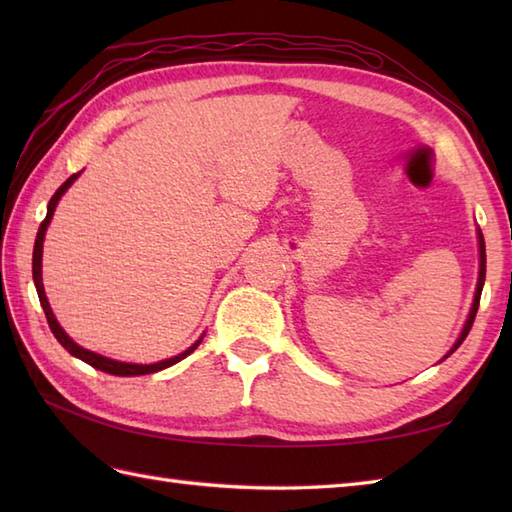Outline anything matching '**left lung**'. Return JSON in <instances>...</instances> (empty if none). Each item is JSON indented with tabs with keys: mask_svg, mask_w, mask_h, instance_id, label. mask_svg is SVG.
Here are the masks:
<instances>
[{
	"mask_svg": "<svg viewBox=\"0 0 512 512\" xmlns=\"http://www.w3.org/2000/svg\"><path fill=\"white\" fill-rule=\"evenodd\" d=\"M477 244H480V275H477V288H475L473 306H471L469 317H466V323H464V328H462V332H460V336H458V341L453 343V347H451V350L447 352V356H444V358H449V356L462 345V341L466 339V334L471 332V325H473V321H475L477 308H480V297H482V288H484V279H486V246H484V235H482L480 228H477ZM444 358H442V361H444Z\"/></svg>",
	"mask_w": 512,
	"mask_h": 512,
	"instance_id": "8db88e82",
	"label": "left lung"
}]
</instances>
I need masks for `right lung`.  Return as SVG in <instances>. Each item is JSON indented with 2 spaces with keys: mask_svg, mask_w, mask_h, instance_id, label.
<instances>
[{
  "mask_svg": "<svg viewBox=\"0 0 512 512\" xmlns=\"http://www.w3.org/2000/svg\"><path fill=\"white\" fill-rule=\"evenodd\" d=\"M81 176V171L79 173H72V176L65 180L61 187L57 189V193L52 195L50 198V202H48V213H46V220L41 222V226H39V233H37V239H35V250H32V279H35V288H37V295H39V301H41V308H43V312H46V319H48V325H50V330H52V334L57 336V341L65 347V350H68L72 356H76V358H81L83 363H88V365H92L94 369H101V372H105V374H114V376H143V374H154V372H160V369H167V367H171V365H176L178 361H182V358H187L193 350H198V345L202 343V339H204V334L200 336L198 341H195L189 350H184L182 354H178V356H171V358H165V361H160V363H151V365H138V363H123V361H114V358H107V356H101V354H96V352H90V350H85V347H81L79 343H74L68 334H65V330L61 328L59 325V321H57V317H54V312H52V308H50V303H48V297H46V290H43V279H41V257H43V239H46V231H48V224H50V220H52V215H54V209H57V204H59V200H61V195L68 191L70 187H72V182Z\"/></svg>",
  "mask_w": 512,
  "mask_h": 512,
  "instance_id": "obj_1",
  "label": "right lung"
}]
</instances>
